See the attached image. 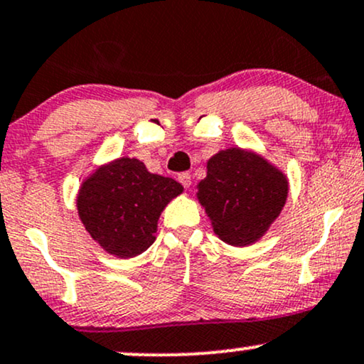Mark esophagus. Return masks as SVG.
<instances>
[{
    "label": "esophagus",
    "instance_id": "34e87169",
    "mask_svg": "<svg viewBox=\"0 0 364 364\" xmlns=\"http://www.w3.org/2000/svg\"><path fill=\"white\" fill-rule=\"evenodd\" d=\"M178 181L181 183V185L185 188H190L191 186V174L190 173H181L178 176Z\"/></svg>",
    "mask_w": 364,
    "mask_h": 364
}]
</instances>
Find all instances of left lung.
I'll list each match as a JSON object with an SVG mask.
<instances>
[{"instance_id": "obj_1", "label": "left lung", "mask_w": 364, "mask_h": 364, "mask_svg": "<svg viewBox=\"0 0 364 364\" xmlns=\"http://www.w3.org/2000/svg\"><path fill=\"white\" fill-rule=\"evenodd\" d=\"M198 200L213 230L230 246H249L277 220L288 195L282 171L254 152L232 147L207 163Z\"/></svg>"}]
</instances>
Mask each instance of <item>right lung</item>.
Masks as SVG:
<instances>
[{
  "mask_svg": "<svg viewBox=\"0 0 364 364\" xmlns=\"http://www.w3.org/2000/svg\"><path fill=\"white\" fill-rule=\"evenodd\" d=\"M179 193L183 186L173 178L149 173L139 159L120 157L82 183L77 213L105 251L127 259L154 242L161 212Z\"/></svg>",
  "mask_w": 364,
  "mask_h": 364,
  "instance_id": "add662e5",
  "label": "right lung"
}]
</instances>
